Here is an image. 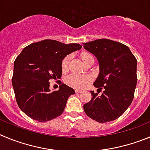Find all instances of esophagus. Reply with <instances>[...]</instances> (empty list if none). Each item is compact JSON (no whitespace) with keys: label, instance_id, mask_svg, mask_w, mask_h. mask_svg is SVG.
I'll use <instances>...</instances> for the list:
<instances>
[{"label":"esophagus","instance_id":"1","mask_svg":"<svg viewBox=\"0 0 150 150\" xmlns=\"http://www.w3.org/2000/svg\"><path fill=\"white\" fill-rule=\"evenodd\" d=\"M75 93H83V91L80 90H75Z\"/></svg>","mask_w":150,"mask_h":150}]
</instances>
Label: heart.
<instances>
[{
    "instance_id": "1",
    "label": "heart",
    "mask_w": 150,
    "mask_h": 150,
    "mask_svg": "<svg viewBox=\"0 0 150 150\" xmlns=\"http://www.w3.org/2000/svg\"><path fill=\"white\" fill-rule=\"evenodd\" d=\"M93 55L89 53H83L81 54V59L84 63L90 60V58H93ZM70 60H71V56L68 55L63 59L62 61V69L63 71H67L68 69L69 65ZM90 81V78L87 76H83V75H78V74H72L67 77L66 78V82L68 83L69 86L77 89H82L86 87V85Z\"/></svg>"
}]
</instances>
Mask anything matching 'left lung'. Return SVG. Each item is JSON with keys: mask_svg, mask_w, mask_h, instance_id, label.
<instances>
[{"mask_svg": "<svg viewBox=\"0 0 150 150\" xmlns=\"http://www.w3.org/2000/svg\"><path fill=\"white\" fill-rule=\"evenodd\" d=\"M83 48L96 56L99 74L94 87L104 91L101 96L90 91V102L83 105L89 117L101 123L120 117L134 98L137 84V60L128 46L108 39L83 43Z\"/></svg>", "mask_w": 150, "mask_h": 150, "instance_id": "1", "label": "left lung"}]
</instances>
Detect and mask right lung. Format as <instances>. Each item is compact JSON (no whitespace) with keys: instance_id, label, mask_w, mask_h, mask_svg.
I'll use <instances>...</instances> for the list:
<instances>
[{"instance_id":"obj_1","label":"right lung","mask_w":150,"mask_h":150,"mask_svg":"<svg viewBox=\"0 0 150 150\" xmlns=\"http://www.w3.org/2000/svg\"><path fill=\"white\" fill-rule=\"evenodd\" d=\"M81 48L77 43L45 40L22 50L14 61L12 83L18 107L26 115L39 122L61 115L75 90L61 83L58 90L51 91L49 81L61 78L64 57Z\"/></svg>"}]
</instances>
